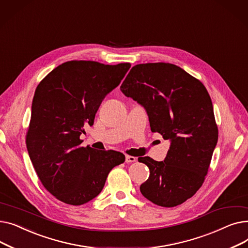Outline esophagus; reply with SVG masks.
Masks as SVG:
<instances>
[{
    "instance_id": "obj_1",
    "label": "esophagus",
    "mask_w": 248,
    "mask_h": 248,
    "mask_svg": "<svg viewBox=\"0 0 248 248\" xmlns=\"http://www.w3.org/2000/svg\"><path fill=\"white\" fill-rule=\"evenodd\" d=\"M137 161V159L135 158V157H133V155H126L125 157V163H134V162H136Z\"/></svg>"
}]
</instances>
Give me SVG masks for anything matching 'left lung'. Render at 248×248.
<instances>
[{"label":"left lung","mask_w":248,"mask_h":248,"mask_svg":"<svg viewBox=\"0 0 248 248\" xmlns=\"http://www.w3.org/2000/svg\"><path fill=\"white\" fill-rule=\"evenodd\" d=\"M121 90L145 108L151 131L171 142L162 162L139 158L150 170L140 193L162 207L184 203L202 186L218 140L207 89L177 65L158 62L134 66Z\"/></svg>","instance_id":"1"}]
</instances>
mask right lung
Listing matches in <instances>:
<instances>
[{
  "instance_id": "right-lung-1",
  "label": "right lung",
  "mask_w": 248,
  "mask_h": 248,
  "mask_svg": "<svg viewBox=\"0 0 248 248\" xmlns=\"http://www.w3.org/2000/svg\"><path fill=\"white\" fill-rule=\"evenodd\" d=\"M129 63H62L38 84L26 136L29 157L41 183L69 205H82L103 189L111 169L124 162L115 151L80 147L83 126L93 125L108 93L122 81Z\"/></svg>"
}]
</instances>
